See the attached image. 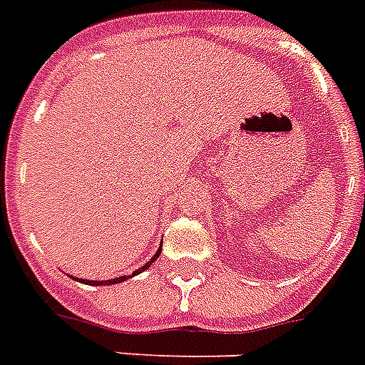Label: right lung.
<instances>
[{"instance_id": "right-lung-1", "label": "right lung", "mask_w": 365, "mask_h": 365, "mask_svg": "<svg viewBox=\"0 0 365 365\" xmlns=\"http://www.w3.org/2000/svg\"><path fill=\"white\" fill-rule=\"evenodd\" d=\"M160 250H163V245L158 247V250H157V252H155V255H153L151 260H149V262H147V264H143V266H141V268H139L138 272H135V274H132V275H138V274H141V272H145V269L149 268V266H151V264L155 262V260H157L158 255H160ZM132 275H120V277H115V279H103V282H91V279H78V277H72V275H71V277H72V279H76V282H80V283H86V285H115V283L126 282V279H130Z\"/></svg>"}]
</instances>
